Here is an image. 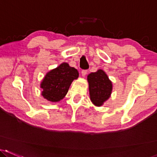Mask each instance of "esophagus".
Here are the masks:
<instances>
[{
  "label": "esophagus",
  "mask_w": 157,
  "mask_h": 157,
  "mask_svg": "<svg viewBox=\"0 0 157 157\" xmlns=\"http://www.w3.org/2000/svg\"><path fill=\"white\" fill-rule=\"evenodd\" d=\"M87 71H86V70H85V71H82V77H85L86 76V74H87Z\"/></svg>",
  "instance_id": "esophagus-1"
}]
</instances>
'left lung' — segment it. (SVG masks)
<instances>
[{
  "label": "left lung",
  "mask_w": 157,
  "mask_h": 157,
  "mask_svg": "<svg viewBox=\"0 0 157 157\" xmlns=\"http://www.w3.org/2000/svg\"><path fill=\"white\" fill-rule=\"evenodd\" d=\"M90 100L96 106H101L112 93L113 84L103 70L91 72L87 75Z\"/></svg>",
  "instance_id": "1"
}]
</instances>
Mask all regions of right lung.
I'll use <instances>...</instances> for the list:
<instances>
[{
  "label": "right lung",
  "instance_id": "add662e5",
  "mask_svg": "<svg viewBox=\"0 0 157 157\" xmlns=\"http://www.w3.org/2000/svg\"><path fill=\"white\" fill-rule=\"evenodd\" d=\"M78 77V70L63 63L44 76L40 84L41 95L48 101H60L67 94L72 81Z\"/></svg>",
  "mask_w": 157,
  "mask_h": 157
}]
</instances>
